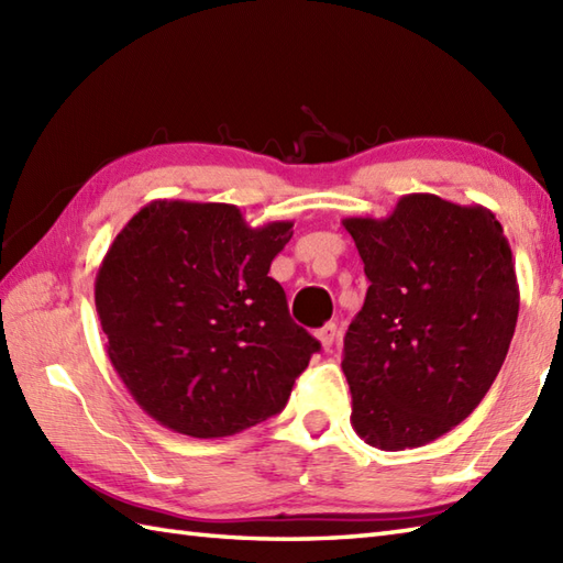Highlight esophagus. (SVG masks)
Returning <instances> with one entry per match:
<instances>
[{"label":"esophagus","instance_id":"34e87169","mask_svg":"<svg viewBox=\"0 0 563 563\" xmlns=\"http://www.w3.org/2000/svg\"><path fill=\"white\" fill-rule=\"evenodd\" d=\"M336 324H324L321 327L319 331H317V339H319V343L324 345V351H329L331 345H333V341H336Z\"/></svg>","mask_w":563,"mask_h":563}]
</instances>
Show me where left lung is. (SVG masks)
<instances>
[{
  "label": "left lung",
  "instance_id": "1",
  "mask_svg": "<svg viewBox=\"0 0 563 563\" xmlns=\"http://www.w3.org/2000/svg\"><path fill=\"white\" fill-rule=\"evenodd\" d=\"M369 288L343 339L355 433L397 452L445 435L492 389L520 292L504 227L433 194L389 218H345Z\"/></svg>",
  "mask_w": 563,
  "mask_h": 563
}]
</instances>
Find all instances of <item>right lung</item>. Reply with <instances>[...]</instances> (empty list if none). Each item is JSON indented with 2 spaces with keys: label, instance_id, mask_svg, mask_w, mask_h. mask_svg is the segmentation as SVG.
I'll list each match as a JSON object with an SVG mask.
<instances>
[{
  "label": "right lung",
  "instance_id": "1",
  "mask_svg": "<svg viewBox=\"0 0 563 563\" xmlns=\"http://www.w3.org/2000/svg\"><path fill=\"white\" fill-rule=\"evenodd\" d=\"M292 222L249 227L227 202L154 200L97 273L106 353L154 421L224 438L280 413L321 345L268 271Z\"/></svg>",
  "mask_w": 563,
  "mask_h": 563
}]
</instances>
